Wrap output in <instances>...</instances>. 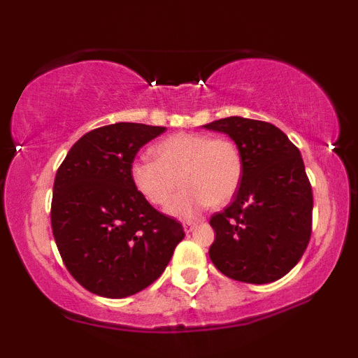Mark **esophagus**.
<instances>
[{"label": "esophagus", "mask_w": 358, "mask_h": 358, "mask_svg": "<svg viewBox=\"0 0 358 358\" xmlns=\"http://www.w3.org/2000/svg\"><path fill=\"white\" fill-rule=\"evenodd\" d=\"M195 224H197V222H192V220H189V222H184V229L185 233H190L192 229L195 228Z\"/></svg>", "instance_id": "1"}]
</instances>
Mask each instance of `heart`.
<instances>
[{"instance_id":"b5f03b06","label":"heart","mask_w":358,"mask_h":358,"mask_svg":"<svg viewBox=\"0 0 358 358\" xmlns=\"http://www.w3.org/2000/svg\"><path fill=\"white\" fill-rule=\"evenodd\" d=\"M150 153L153 161L141 158L130 166L131 184L155 207H166L182 184L184 189L168 208L176 217H194L208 203L222 207L243 182V155L238 145L224 136L210 138L180 131L151 146Z\"/></svg>"}]
</instances>
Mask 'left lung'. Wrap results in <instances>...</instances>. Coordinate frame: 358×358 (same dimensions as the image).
<instances>
[{
	"label": "left lung",
	"mask_w": 358,
	"mask_h": 358,
	"mask_svg": "<svg viewBox=\"0 0 358 358\" xmlns=\"http://www.w3.org/2000/svg\"><path fill=\"white\" fill-rule=\"evenodd\" d=\"M203 127L231 136L244 161L234 200L210 218V259L233 280L275 282L296 266L311 238L313 192L300 150L268 122L227 117Z\"/></svg>",
	"instance_id": "obj_1"
}]
</instances>
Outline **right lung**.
<instances>
[{"label":"right lung","instance_id":"right-lung-1","mask_svg":"<svg viewBox=\"0 0 358 358\" xmlns=\"http://www.w3.org/2000/svg\"><path fill=\"white\" fill-rule=\"evenodd\" d=\"M166 127L119 122L83 135L57 171L52 231L73 278L99 296L125 298L164 272L184 238L176 218L136 192L130 166Z\"/></svg>","mask_w":358,"mask_h":358}]
</instances>
